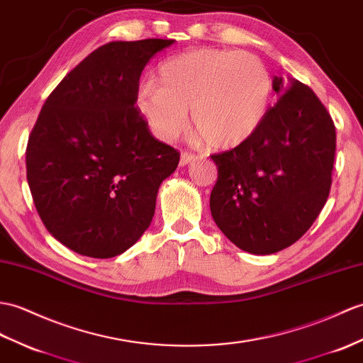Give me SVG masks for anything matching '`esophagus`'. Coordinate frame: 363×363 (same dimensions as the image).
<instances>
[{"mask_svg":"<svg viewBox=\"0 0 363 363\" xmlns=\"http://www.w3.org/2000/svg\"><path fill=\"white\" fill-rule=\"evenodd\" d=\"M196 159V156L193 155V153H189V151H182L181 153V161H179V164L184 167V165H187V164H190V162H193Z\"/></svg>","mask_w":363,"mask_h":363,"instance_id":"1","label":"esophagus"}]
</instances>
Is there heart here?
Wrapping results in <instances>:
<instances>
[{
  "label": "heart",
  "instance_id": "heart-1",
  "mask_svg": "<svg viewBox=\"0 0 363 363\" xmlns=\"http://www.w3.org/2000/svg\"><path fill=\"white\" fill-rule=\"evenodd\" d=\"M156 80L140 83L134 104L164 142L189 128L191 108L195 130L208 147L235 148L254 136L271 108V75L259 58L241 50H185L159 65Z\"/></svg>",
  "mask_w": 363,
  "mask_h": 363
}]
</instances>
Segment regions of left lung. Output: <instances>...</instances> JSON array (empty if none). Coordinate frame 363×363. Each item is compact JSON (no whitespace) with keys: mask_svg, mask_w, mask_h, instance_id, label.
<instances>
[{"mask_svg":"<svg viewBox=\"0 0 363 363\" xmlns=\"http://www.w3.org/2000/svg\"><path fill=\"white\" fill-rule=\"evenodd\" d=\"M278 102L241 145L213 155L216 225L235 246L271 255L300 240L330 195L335 126L314 91L274 77Z\"/></svg>","mask_w":363,"mask_h":363,"instance_id":"left-lung-1","label":"left lung"}]
</instances>
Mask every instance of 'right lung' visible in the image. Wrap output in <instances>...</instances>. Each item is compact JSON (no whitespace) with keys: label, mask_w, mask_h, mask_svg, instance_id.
<instances>
[{"label":"right lung","mask_w":363,"mask_h":363,"mask_svg":"<svg viewBox=\"0 0 363 363\" xmlns=\"http://www.w3.org/2000/svg\"><path fill=\"white\" fill-rule=\"evenodd\" d=\"M174 40L111 41L50 92L26 148L28 184L48 232L91 258L121 255L148 229L157 190L179 164L134 96L143 67Z\"/></svg>","instance_id":"add662e5"}]
</instances>
